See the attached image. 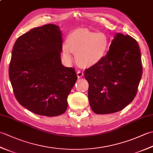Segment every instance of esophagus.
Masks as SVG:
<instances>
[{
  "label": "esophagus",
  "mask_w": 153,
  "mask_h": 153,
  "mask_svg": "<svg viewBox=\"0 0 153 153\" xmlns=\"http://www.w3.org/2000/svg\"><path fill=\"white\" fill-rule=\"evenodd\" d=\"M83 72H82V71H77V77L78 78H81V77H82L83 76Z\"/></svg>",
  "instance_id": "34e87169"
}]
</instances>
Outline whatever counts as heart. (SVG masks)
Segmentation results:
<instances>
[{"mask_svg":"<svg viewBox=\"0 0 153 153\" xmlns=\"http://www.w3.org/2000/svg\"><path fill=\"white\" fill-rule=\"evenodd\" d=\"M109 44L106 34L95 33L87 29H79L68 35L67 43L62 45V55L65 60L71 62L72 53H75L77 62L80 66L91 67L106 56Z\"/></svg>","mask_w":153,"mask_h":153,"instance_id":"1","label":"heart"}]
</instances>
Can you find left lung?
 <instances>
[{"mask_svg":"<svg viewBox=\"0 0 153 153\" xmlns=\"http://www.w3.org/2000/svg\"><path fill=\"white\" fill-rule=\"evenodd\" d=\"M142 73L137 41L128 35L116 33L106 56L85 70L93 111L106 114L124 108L137 94Z\"/></svg>","mask_w":153,"mask_h":153,"instance_id":"left-lung-1","label":"left lung"}]
</instances>
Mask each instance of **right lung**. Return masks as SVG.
I'll list each match as a JSON object with an SVG mask.
<instances>
[{"label": "right lung", "mask_w": 153, "mask_h": 153, "mask_svg": "<svg viewBox=\"0 0 153 153\" xmlns=\"http://www.w3.org/2000/svg\"><path fill=\"white\" fill-rule=\"evenodd\" d=\"M59 27L46 24L18 38L9 66L16 100L35 114L56 116L68 107L67 97L77 79L73 68L61 63Z\"/></svg>", "instance_id": "right-lung-1"}]
</instances>
